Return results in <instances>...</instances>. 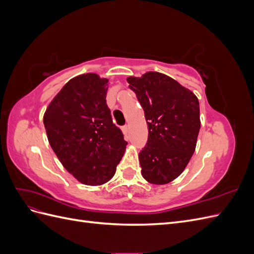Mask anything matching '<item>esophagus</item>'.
I'll list each match as a JSON object with an SVG mask.
<instances>
[{"mask_svg":"<svg viewBox=\"0 0 254 254\" xmlns=\"http://www.w3.org/2000/svg\"><path fill=\"white\" fill-rule=\"evenodd\" d=\"M123 132H124L125 134H127L128 133V131H129V126L128 125H125V126H123Z\"/></svg>","mask_w":254,"mask_h":254,"instance_id":"obj_1","label":"esophagus"}]
</instances>
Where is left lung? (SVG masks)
<instances>
[{"instance_id":"obj_1","label":"left lung","mask_w":254,"mask_h":254,"mask_svg":"<svg viewBox=\"0 0 254 254\" xmlns=\"http://www.w3.org/2000/svg\"><path fill=\"white\" fill-rule=\"evenodd\" d=\"M144 110L148 141L139 153L141 174L152 184L175 180L187 167L196 148L200 129L197 96L159 72L127 78Z\"/></svg>"}]
</instances>
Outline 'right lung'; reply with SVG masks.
Returning a JSON list of instances; mask_svg holds the SVG:
<instances>
[{
	"mask_svg": "<svg viewBox=\"0 0 254 254\" xmlns=\"http://www.w3.org/2000/svg\"><path fill=\"white\" fill-rule=\"evenodd\" d=\"M108 81L95 73L76 76L43 115L52 149L65 170L87 186L112 178L127 145L107 106Z\"/></svg>",
	"mask_w": 254,
	"mask_h": 254,
	"instance_id": "right-lung-1",
	"label": "right lung"
}]
</instances>
